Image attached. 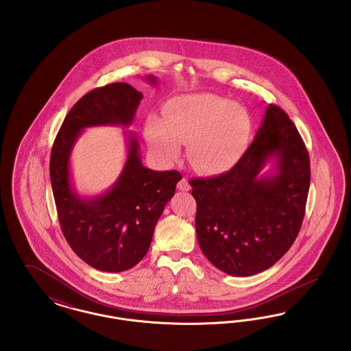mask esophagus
Instances as JSON below:
<instances>
[{"label": "esophagus", "instance_id": "34e87169", "mask_svg": "<svg viewBox=\"0 0 351 351\" xmlns=\"http://www.w3.org/2000/svg\"><path fill=\"white\" fill-rule=\"evenodd\" d=\"M178 189H180V191H183V192H188V191L191 189V185L188 183V179H186V178H183V179L178 183Z\"/></svg>", "mask_w": 351, "mask_h": 351}]
</instances>
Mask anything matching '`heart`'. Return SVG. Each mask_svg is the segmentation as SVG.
Instances as JSON below:
<instances>
[{"label": "heart", "instance_id": "1", "mask_svg": "<svg viewBox=\"0 0 351 351\" xmlns=\"http://www.w3.org/2000/svg\"><path fill=\"white\" fill-rule=\"evenodd\" d=\"M250 133L246 109L210 93L173 97L162 119L150 116L145 123V136L160 160H175L182 143H188L192 166L206 175L232 169L247 149Z\"/></svg>", "mask_w": 351, "mask_h": 351}]
</instances>
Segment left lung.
<instances>
[{
	"instance_id": "left-lung-1",
	"label": "left lung",
	"mask_w": 351,
	"mask_h": 351,
	"mask_svg": "<svg viewBox=\"0 0 351 351\" xmlns=\"http://www.w3.org/2000/svg\"><path fill=\"white\" fill-rule=\"evenodd\" d=\"M269 158L277 173L259 177ZM309 183L304 141L283 109L269 104L250 147L230 171L189 180L201 251L233 276L274 266L300 232Z\"/></svg>"
}]
</instances>
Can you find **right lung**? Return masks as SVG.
I'll return each mask as SVG.
<instances>
[{
    "label": "right lung",
    "mask_w": 351,
    "mask_h": 351,
    "mask_svg": "<svg viewBox=\"0 0 351 351\" xmlns=\"http://www.w3.org/2000/svg\"><path fill=\"white\" fill-rule=\"evenodd\" d=\"M150 83H156L149 76ZM143 95L126 83L88 92L68 112L52 145L50 178L62 232L85 263L121 272L139 263L149 251L155 225L182 180L178 171L143 167L139 143L129 136V155L116 184L104 195L82 199L71 184L69 156L84 128L133 122Z\"/></svg>",
    "instance_id": "right-lung-1"
}]
</instances>
